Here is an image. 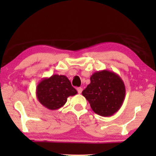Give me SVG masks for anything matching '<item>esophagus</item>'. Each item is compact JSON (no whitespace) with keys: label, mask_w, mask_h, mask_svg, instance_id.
I'll use <instances>...</instances> for the list:
<instances>
[{"label":"esophagus","mask_w":156,"mask_h":156,"mask_svg":"<svg viewBox=\"0 0 156 156\" xmlns=\"http://www.w3.org/2000/svg\"><path fill=\"white\" fill-rule=\"evenodd\" d=\"M77 91L78 92V94H81L82 91H83V88H82V87H78V88H77Z\"/></svg>","instance_id":"obj_1"}]
</instances>
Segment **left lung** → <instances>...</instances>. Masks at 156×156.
<instances>
[{"label":"left lung","instance_id":"left-lung-1","mask_svg":"<svg viewBox=\"0 0 156 156\" xmlns=\"http://www.w3.org/2000/svg\"><path fill=\"white\" fill-rule=\"evenodd\" d=\"M82 92L92 110L101 116H112L120 109L125 100L124 82L117 73L108 70L96 72Z\"/></svg>","mask_w":156,"mask_h":156}]
</instances>
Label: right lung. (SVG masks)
Instances as JSON below:
<instances>
[{
  "label": "right lung",
  "mask_w": 156,
  "mask_h": 156,
  "mask_svg": "<svg viewBox=\"0 0 156 156\" xmlns=\"http://www.w3.org/2000/svg\"><path fill=\"white\" fill-rule=\"evenodd\" d=\"M77 93L67 76L63 75L54 74L44 78L36 87L38 101L50 110L60 109L66 103L68 97L75 96Z\"/></svg>",
  "instance_id": "1"
}]
</instances>
